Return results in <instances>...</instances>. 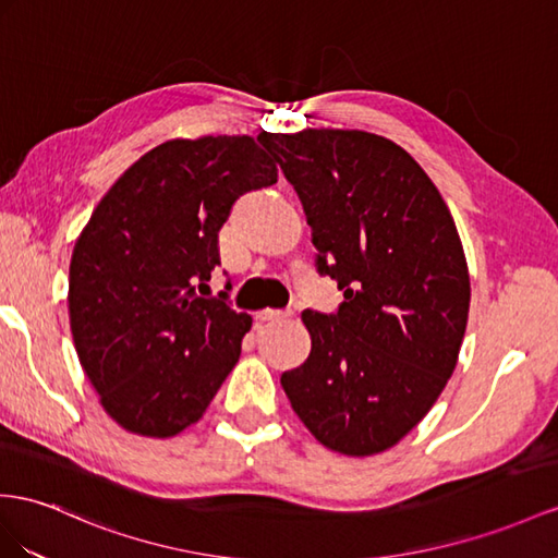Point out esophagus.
Instances as JSON below:
<instances>
[{
	"label": "esophagus",
	"instance_id": "obj_1",
	"mask_svg": "<svg viewBox=\"0 0 558 558\" xmlns=\"http://www.w3.org/2000/svg\"><path fill=\"white\" fill-rule=\"evenodd\" d=\"M294 316V311L288 308V311H259V318L262 323H282V320H290Z\"/></svg>",
	"mask_w": 558,
	"mask_h": 558
}]
</instances>
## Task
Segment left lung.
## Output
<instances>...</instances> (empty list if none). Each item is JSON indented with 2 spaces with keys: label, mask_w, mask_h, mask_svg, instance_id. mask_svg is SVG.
<instances>
[{
  "label": "left lung",
  "mask_w": 558,
  "mask_h": 558,
  "mask_svg": "<svg viewBox=\"0 0 558 558\" xmlns=\"http://www.w3.org/2000/svg\"><path fill=\"white\" fill-rule=\"evenodd\" d=\"M292 183L316 270L344 302L304 311L311 353L282 373L292 410L325 448L365 457L426 415L457 365L469 270L448 205L393 141L359 130L259 134Z\"/></svg>",
  "instance_id": "left-lung-1"
}]
</instances>
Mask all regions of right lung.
Masks as SVG:
<instances>
[{
  "label": "right lung",
  "mask_w": 558,
  "mask_h": 558,
  "mask_svg": "<svg viewBox=\"0 0 558 558\" xmlns=\"http://www.w3.org/2000/svg\"><path fill=\"white\" fill-rule=\"evenodd\" d=\"M278 169L252 136L160 143L94 209L68 278L75 351L108 415L169 438L203 417L252 318L197 288L221 266L219 231ZM228 290V284H226Z\"/></svg>",
  "instance_id": "obj_1"
}]
</instances>
